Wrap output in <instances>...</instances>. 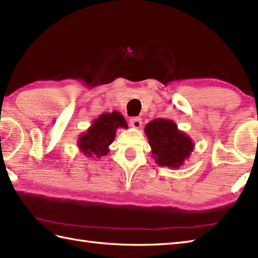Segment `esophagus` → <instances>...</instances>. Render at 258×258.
Returning <instances> with one entry per match:
<instances>
[{"instance_id":"obj_1","label":"esophagus","mask_w":258,"mask_h":258,"mask_svg":"<svg viewBox=\"0 0 258 258\" xmlns=\"http://www.w3.org/2000/svg\"><path fill=\"white\" fill-rule=\"evenodd\" d=\"M130 124L134 128H140L142 126V118L140 117H132L130 119Z\"/></svg>"}]
</instances>
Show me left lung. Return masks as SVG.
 <instances>
[{
    "instance_id": "8db88e82",
    "label": "left lung",
    "mask_w": 258,
    "mask_h": 258,
    "mask_svg": "<svg viewBox=\"0 0 258 258\" xmlns=\"http://www.w3.org/2000/svg\"><path fill=\"white\" fill-rule=\"evenodd\" d=\"M144 132L156 164L168 168H178L188 160L195 143L175 122L167 118H156L146 124Z\"/></svg>"
}]
</instances>
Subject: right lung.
I'll return each instance as SVG.
<instances>
[{
  "label": "right lung",
  "instance_id": "add662e5",
  "mask_svg": "<svg viewBox=\"0 0 258 258\" xmlns=\"http://www.w3.org/2000/svg\"><path fill=\"white\" fill-rule=\"evenodd\" d=\"M117 128H127V123L120 113H103L92 122L86 132L78 140V146L83 155L90 158H101L109 152Z\"/></svg>",
  "mask_w": 258,
  "mask_h": 258
}]
</instances>
